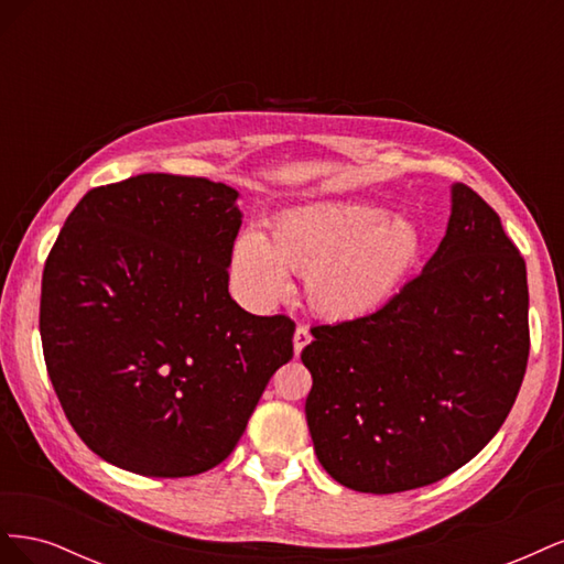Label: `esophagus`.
Segmentation results:
<instances>
[{"label":"esophagus","mask_w":564,"mask_h":564,"mask_svg":"<svg viewBox=\"0 0 564 564\" xmlns=\"http://www.w3.org/2000/svg\"><path fill=\"white\" fill-rule=\"evenodd\" d=\"M313 340V334H311V329L308 327H303V324H299L296 327V332H294V355L299 357L301 355V350L308 346Z\"/></svg>","instance_id":"1"}]
</instances>
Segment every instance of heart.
I'll return each mask as SVG.
<instances>
[{
    "mask_svg": "<svg viewBox=\"0 0 564 564\" xmlns=\"http://www.w3.org/2000/svg\"><path fill=\"white\" fill-rule=\"evenodd\" d=\"M423 253L414 220L367 202H317L242 232L230 249V280L253 308H270L303 275L305 301L324 319L350 322L386 305Z\"/></svg>",
    "mask_w": 564,
    "mask_h": 564,
    "instance_id": "heart-1",
    "label": "heart"
}]
</instances>
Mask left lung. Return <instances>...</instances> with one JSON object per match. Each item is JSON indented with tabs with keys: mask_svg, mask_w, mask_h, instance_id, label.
I'll return each instance as SVG.
<instances>
[{
	"mask_svg": "<svg viewBox=\"0 0 564 564\" xmlns=\"http://www.w3.org/2000/svg\"><path fill=\"white\" fill-rule=\"evenodd\" d=\"M527 313L518 247L454 183L447 235L421 275L367 317L311 329L305 419L322 468L348 489L395 494L466 466L520 392Z\"/></svg>",
	"mask_w": 564,
	"mask_h": 564,
	"instance_id": "8db88e82",
	"label": "left lung"
}]
</instances>
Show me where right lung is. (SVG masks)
<instances>
[{"mask_svg":"<svg viewBox=\"0 0 564 564\" xmlns=\"http://www.w3.org/2000/svg\"><path fill=\"white\" fill-rule=\"evenodd\" d=\"M240 193L141 174L79 199L42 275L48 379L75 433L148 477L218 466L294 355L296 324L228 292Z\"/></svg>","mask_w":564,"mask_h":564,"instance_id":"1","label":"right lung"}]
</instances>
